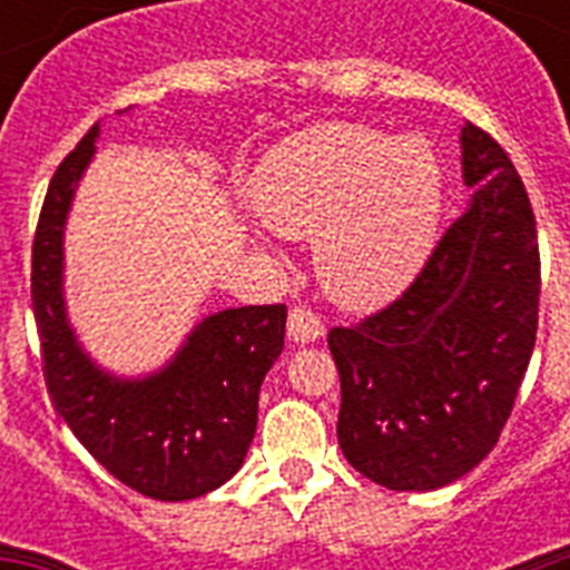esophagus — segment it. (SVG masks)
Masks as SVG:
<instances>
[{"mask_svg":"<svg viewBox=\"0 0 570 570\" xmlns=\"http://www.w3.org/2000/svg\"><path fill=\"white\" fill-rule=\"evenodd\" d=\"M286 334H289L293 343L307 346V343H316V340L325 334V325H322L320 316L313 311H307V307H293V311H289V320H286Z\"/></svg>","mask_w":570,"mask_h":570,"instance_id":"obj_1","label":"esophagus"}]
</instances>
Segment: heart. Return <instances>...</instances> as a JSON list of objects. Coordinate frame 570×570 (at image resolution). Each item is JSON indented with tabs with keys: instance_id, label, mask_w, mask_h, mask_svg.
I'll use <instances>...</instances> for the list:
<instances>
[{
	"instance_id": "b5f03b06",
	"label": "heart",
	"mask_w": 570,
	"mask_h": 570,
	"mask_svg": "<svg viewBox=\"0 0 570 570\" xmlns=\"http://www.w3.org/2000/svg\"><path fill=\"white\" fill-rule=\"evenodd\" d=\"M250 200L272 230L313 236L328 295L375 307L405 293L432 257L443 165L425 138L334 120L277 145L254 174Z\"/></svg>"
}]
</instances>
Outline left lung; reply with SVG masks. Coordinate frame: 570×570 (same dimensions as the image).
I'll use <instances>...</instances> for the list:
<instances>
[{
	"instance_id": "obj_1",
	"label": "left lung",
	"mask_w": 570,
	"mask_h": 570,
	"mask_svg": "<svg viewBox=\"0 0 570 570\" xmlns=\"http://www.w3.org/2000/svg\"><path fill=\"white\" fill-rule=\"evenodd\" d=\"M470 195L416 281L355 328H334L337 441L390 491H434L476 468L512 414L539 325V239L494 138L464 124Z\"/></svg>"
}]
</instances>
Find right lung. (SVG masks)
Returning a JSON list of instances; mask_svg holds the SVG:
<instances>
[{
    "label": "right lung",
    "mask_w": 570,
    "mask_h": 570,
    "mask_svg": "<svg viewBox=\"0 0 570 570\" xmlns=\"http://www.w3.org/2000/svg\"><path fill=\"white\" fill-rule=\"evenodd\" d=\"M97 138L100 124L58 165L31 248L43 379L70 432L111 476L165 503L195 500L245 464L257 432L259 384L284 352L286 307L209 313L154 373L120 375L94 361L67 313L65 233Z\"/></svg>",
    "instance_id": "right-lung-1"
}]
</instances>
